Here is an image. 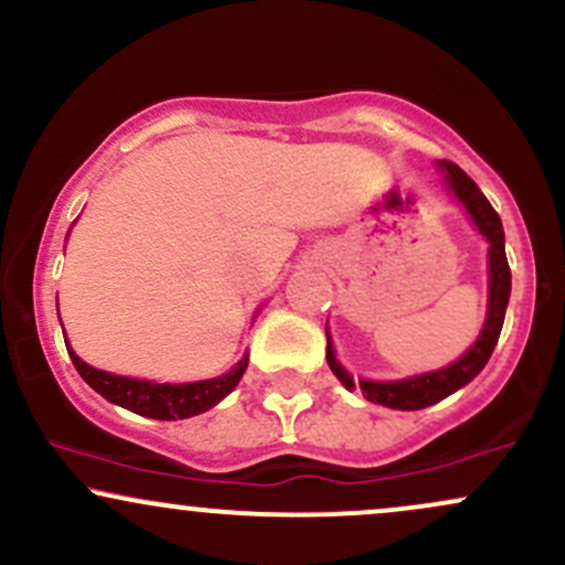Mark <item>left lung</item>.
Segmentation results:
<instances>
[{"label":"left lung","instance_id":"obj_1","mask_svg":"<svg viewBox=\"0 0 565 565\" xmlns=\"http://www.w3.org/2000/svg\"><path fill=\"white\" fill-rule=\"evenodd\" d=\"M440 170H446V180H449L451 191L457 193V199L468 206L472 223L478 225V231L483 233L486 242L491 244L489 249V316H486L483 332L478 337V342L459 361H454L446 369L438 372L419 374V377H408L398 382H372L361 380V391L372 404H382L391 408H404V412H414V408H425L444 401L446 395L457 393L459 387L468 385L478 372L486 366V361L494 353V345L499 340L504 323V308L510 300V265L508 255H504V231L502 220H499L497 210L489 204V199L483 196V191L472 180L459 170L454 161H440ZM327 361L337 374V380L345 387H353L350 374L337 364L332 340L327 332Z\"/></svg>","mask_w":565,"mask_h":565}]
</instances>
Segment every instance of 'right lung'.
I'll list each match as a JSON object with an SVG mask.
<instances>
[{
  "instance_id": "right-lung-1",
  "label": "right lung",
  "mask_w": 565,
  "mask_h": 565,
  "mask_svg": "<svg viewBox=\"0 0 565 565\" xmlns=\"http://www.w3.org/2000/svg\"><path fill=\"white\" fill-rule=\"evenodd\" d=\"M68 348L71 361H74L76 372L82 374V380L87 382L93 391H97L103 398H108L116 406H125L129 412L142 414V417L151 419H185L193 414L206 412L223 401L233 387L238 385L242 374L246 372L249 359L238 361L231 372H225L223 377L215 380H201V382H188V385H159V382H146V380H129V377H116V374L100 372V369L84 364L79 355Z\"/></svg>"
}]
</instances>
